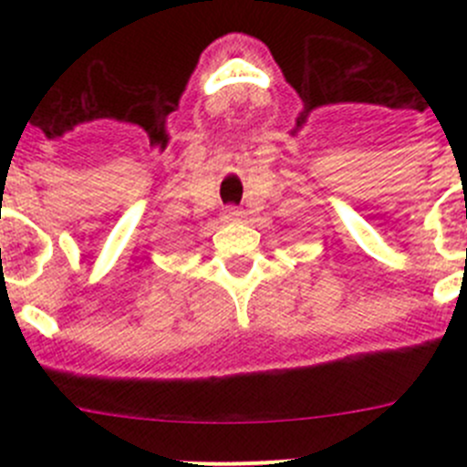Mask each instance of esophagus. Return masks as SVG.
Wrapping results in <instances>:
<instances>
[{"mask_svg": "<svg viewBox=\"0 0 467 467\" xmlns=\"http://www.w3.org/2000/svg\"><path fill=\"white\" fill-rule=\"evenodd\" d=\"M221 219H223L225 223H233V221H239V219H242V210H237V207H225L223 214H221Z\"/></svg>", "mask_w": 467, "mask_h": 467, "instance_id": "34e87169", "label": "esophagus"}]
</instances>
